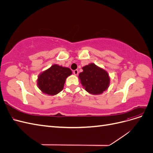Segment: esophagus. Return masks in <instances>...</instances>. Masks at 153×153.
<instances>
[{"mask_svg":"<svg viewBox=\"0 0 153 153\" xmlns=\"http://www.w3.org/2000/svg\"><path fill=\"white\" fill-rule=\"evenodd\" d=\"M73 74L75 75H77L78 74V69H75V70H74L73 71Z\"/></svg>","mask_w":153,"mask_h":153,"instance_id":"34e87169","label":"esophagus"}]
</instances>
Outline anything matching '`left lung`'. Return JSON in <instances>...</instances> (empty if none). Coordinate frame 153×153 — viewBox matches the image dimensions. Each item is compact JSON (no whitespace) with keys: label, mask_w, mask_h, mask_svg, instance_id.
Returning a JSON list of instances; mask_svg holds the SVG:
<instances>
[{"label":"left lung","mask_w":153,"mask_h":153,"mask_svg":"<svg viewBox=\"0 0 153 153\" xmlns=\"http://www.w3.org/2000/svg\"><path fill=\"white\" fill-rule=\"evenodd\" d=\"M78 78L82 86L89 94H101L107 90L110 85V76L108 72L94 63L82 68Z\"/></svg>","instance_id":"8db88e82"}]
</instances>
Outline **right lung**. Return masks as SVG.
<instances>
[{"mask_svg": "<svg viewBox=\"0 0 153 153\" xmlns=\"http://www.w3.org/2000/svg\"><path fill=\"white\" fill-rule=\"evenodd\" d=\"M71 74L72 71L69 68L53 64L39 74L37 85L44 94L56 95L63 89L66 79Z\"/></svg>", "mask_w": 153, "mask_h": 153, "instance_id": "1", "label": "right lung"}]
</instances>
